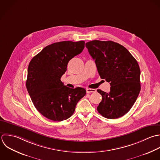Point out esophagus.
I'll list each match as a JSON object with an SVG mask.
<instances>
[{
  "label": "esophagus",
  "mask_w": 160,
  "mask_h": 160,
  "mask_svg": "<svg viewBox=\"0 0 160 160\" xmlns=\"http://www.w3.org/2000/svg\"><path fill=\"white\" fill-rule=\"evenodd\" d=\"M96 90L95 89H93V88H87V93H95L96 92Z\"/></svg>",
  "instance_id": "1"
}]
</instances>
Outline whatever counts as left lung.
<instances>
[{"label":"left lung","instance_id":"1","mask_svg":"<svg viewBox=\"0 0 160 160\" xmlns=\"http://www.w3.org/2000/svg\"><path fill=\"white\" fill-rule=\"evenodd\" d=\"M102 79L109 82V93L97 92L102 100L97 110L103 117L116 119L127 113L141 90L140 69L136 59L123 45L113 41L92 40L85 44Z\"/></svg>","mask_w":160,"mask_h":160}]
</instances>
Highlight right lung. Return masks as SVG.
Listing matches in <instances>:
<instances>
[{
	"instance_id": "add662e5",
	"label": "right lung",
	"mask_w": 160,
	"mask_h": 160,
	"mask_svg": "<svg viewBox=\"0 0 160 160\" xmlns=\"http://www.w3.org/2000/svg\"><path fill=\"white\" fill-rule=\"evenodd\" d=\"M84 47V41L53 43L30 62L26 87L35 107L47 118L57 122L68 119L85 95L84 88H68L60 80L68 62Z\"/></svg>"
}]
</instances>
